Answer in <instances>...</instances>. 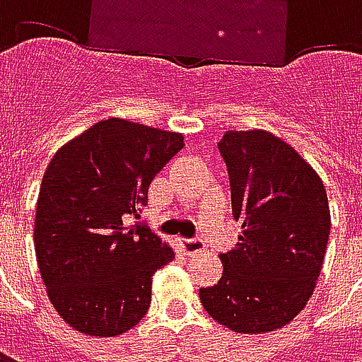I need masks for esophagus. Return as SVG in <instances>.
Returning <instances> with one entry per match:
<instances>
[{
    "label": "esophagus",
    "mask_w": 362,
    "mask_h": 362,
    "mask_svg": "<svg viewBox=\"0 0 362 362\" xmlns=\"http://www.w3.org/2000/svg\"><path fill=\"white\" fill-rule=\"evenodd\" d=\"M178 244H180L182 252L186 256H194V254H199V252L205 250L204 243L197 240V238H178Z\"/></svg>",
    "instance_id": "34e87169"
}]
</instances>
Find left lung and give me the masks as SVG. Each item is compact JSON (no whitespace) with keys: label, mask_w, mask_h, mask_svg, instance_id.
Listing matches in <instances>:
<instances>
[{"label":"left lung","mask_w":362,"mask_h":362,"mask_svg":"<svg viewBox=\"0 0 362 362\" xmlns=\"http://www.w3.org/2000/svg\"><path fill=\"white\" fill-rule=\"evenodd\" d=\"M219 151L243 235L219 256L223 275L199 288V300L228 329L266 334L295 318L316 287L332 225L326 188L287 141L264 129L227 132Z\"/></svg>","instance_id":"obj_1"}]
</instances>
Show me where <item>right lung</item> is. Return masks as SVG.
Instances as JSON below:
<instances>
[{"mask_svg": "<svg viewBox=\"0 0 362 362\" xmlns=\"http://www.w3.org/2000/svg\"><path fill=\"white\" fill-rule=\"evenodd\" d=\"M184 135L108 118L66 143L46 168L35 250L54 308L87 335L112 337L147 314L151 283L174 252L139 217L155 174Z\"/></svg>", "mask_w": 362, "mask_h": 362, "instance_id": "add662e5", "label": "right lung"}]
</instances>
